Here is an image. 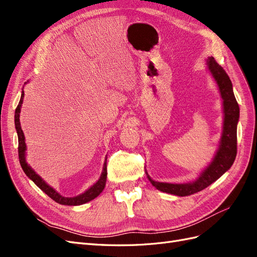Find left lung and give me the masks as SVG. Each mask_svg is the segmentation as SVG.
Returning a JSON list of instances; mask_svg holds the SVG:
<instances>
[{
	"label": "left lung",
	"instance_id": "8db88e82",
	"mask_svg": "<svg viewBox=\"0 0 257 257\" xmlns=\"http://www.w3.org/2000/svg\"><path fill=\"white\" fill-rule=\"evenodd\" d=\"M210 73L212 74L221 92L224 106V126L221 138V145L213 161L196 181L184 184H173L157 182L152 180L147 174L148 179L158 190L174 194L177 196H188L191 194L203 191L217 180L225 172L230 168L237 155V123L239 119V105L232 91V84L228 75L221 65L217 64L214 58H209L207 61Z\"/></svg>",
	"mask_w": 257,
	"mask_h": 257
}]
</instances>
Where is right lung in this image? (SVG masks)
Masks as SVG:
<instances>
[{"label":"right lung","mask_w":257,"mask_h":257,"mask_svg":"<svg viewBox=\"0 0 257 257\" xmlns=\"http://www.w3.org/2000/svg\"><path fill=\"white\" fill-rule=\"evenodd\" d=\"M23 96H25V93H23V91H22L20 102H19V104L16 108V111H15V125H16L17 134H18V155H19L20 165L23 169V172H25V174L38 186V188H40L43 192L47 194V195L51 199H53L54 201H57L58 204L67 205V206H78V205H82V204L88 203V201L97 197L99 194L102 193V191L104 190L105 184H106V178H107L106 162L104 163L103 173H102V176H100V178H99V180L94 185H92L88 191H85L84 193L80 194V195L76 196V197L61 196L58 192L54 191L51 188V186H49L47 183H46L43 180V179L27 164V162H26V149H27V148H26V143H25V135H23V132H22L21 126H20V120H19L20 107H21V104L23 102Z\"/></svg>","instance_id":"obj_1"}]
</instances>
